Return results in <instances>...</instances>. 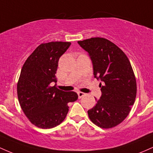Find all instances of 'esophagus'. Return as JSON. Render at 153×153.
<instances>
[{
	"label": "esophagus",
	"mask_w": 153,
	"mask_h": 153,
	"mask_svg": "<svg viewBox=\"0 0 153 153\" xmlns=\"http://www.w3.org/2000/svg\"><path fill=\"white\" fill-rule=\"evenodd\" d=\"M78 98H79V99H81L82 97H83V96H85V94H84V93H82V92H78Z\"/></svg>",
	"instance_id": "34e87169"
}]
</instances>
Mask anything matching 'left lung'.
<instances>
[{"mask_svg":"<svg viewBox=\"0 0 153 153\" xmlns=\"http://www.w3.org/2000/svg\"><path fill=\"white\" fill-rule=\"evenodd\" d=\"M78 42L88 52L94 77L102 82L99 84L102 94L88 111L89 119L101 128L114 127L127 118L136 99L137 82L131 63L119 47L105 38Z\"/></svg>","mask_w":153,"mask_h":153,"instance_id":"8db88e82","label":"left lung"}]
</instances>
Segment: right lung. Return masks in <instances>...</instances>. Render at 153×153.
I'll return each mask as SVG.
<instances>
[{
	"mask_svg": "<svg viewBox=\"0 0 153 153\" xmlns=\"http://www.w3.org/2000/svg\"><path fill=\"white\" fill-rule=\"evenodd\" d=\"M71 42H51L35 49L24 62L17 82L20 106L31 124L51 129L61 124L69 111L68 103L78 99L73 91H63L54 85L59 57Z\"/></svg>",
	"mask_w": 153,
	"mask_h": 153,
	"instance_id": "1",
	"label": "right lung"
}]
</instances>
